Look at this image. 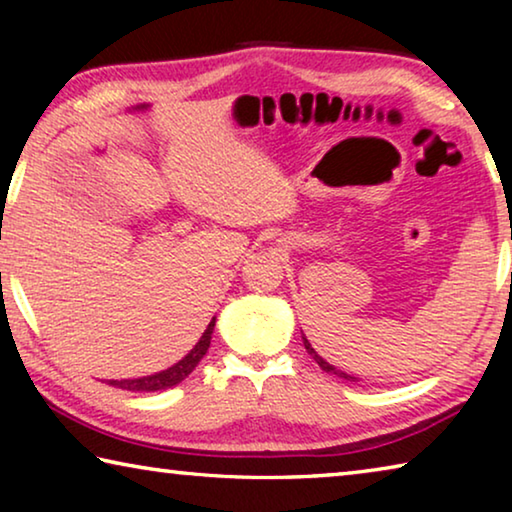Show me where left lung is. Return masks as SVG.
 Wrapping results in <instances>:
<instances>
[{
  "label": "left lung",
  "instance_id": "1",
  "mask_svg": "<svg viewBox=\"0 0 512 512\" xmlns=\"http://www.w3.org/2000/svg\"><path fill=\"white\" fill-rule=\"evenodd\" d=\"M302 341H305V348H307V352L311 354V359H314L320 368H323L325 372H329V375H336V377H343V379H348V381H357V377H352V375H345L343 370H339V368H334V366H329V363L320 357V354L311 348V343L305 339V336H302Z\"/></svg>",
  "mask_w": 512,
  "mask_h": 512
}]
</instances>
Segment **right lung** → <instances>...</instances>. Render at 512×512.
<instances>
[{
	"mask_svg": "<svg viewBox=\"0 0 512 512\" xmlns=\"http://www.w3.org/2000/svg\"><path fill=\"white\" fill-rule=\"evenodd\" d=\"M216 318H212V323L207 325V329L201 336V341L194 345V350L187 354L185 359H180L176 366H171L162 372H155V375L149 377H137V379H121V381H108L110 386L121 388V391H133V393H153V391H164V388H171L183 381L185 377H189V372H192L198 361L205 357L207 348H210V341H212V329H214Z\"/></svg>",
	"mask_w": 512,
	"mask_h": 512,
	"instance_id": "right-lung-1",
	"label": "right lung"
}]
</instances>
